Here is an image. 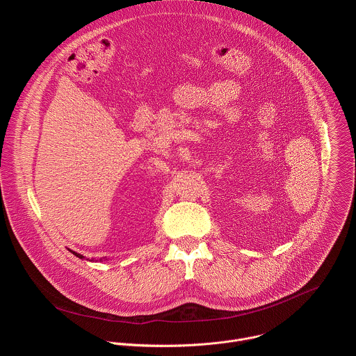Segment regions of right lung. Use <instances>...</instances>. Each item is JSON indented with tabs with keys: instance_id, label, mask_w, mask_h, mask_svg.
Instances as JSON below:
<instances>
[{
	"instance_id": "1",
	"label": "right lung",
	"mask_w": 356,
	"mask_h": 356,
	"mask_svg": "<svg viewBox=\"0 0 356 356\" xmlns=\"http://www.w3.org/2000/svg\"><path fill=\"white\" fill-rule=\"evenodd\" d=\"M65 248H67L71 254H74L76 257H79V258H81V259H88V261H95V262L109 261V257H108V255H104V254H92V255H88V254L84 252L83 250H79V248H74V247L65 245Z\"/></svg>"
}]
</instances>
